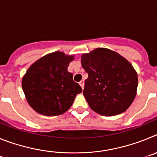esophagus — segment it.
<instances>
[{
    "label": "esophagus",
    "mask_w": 157,
    "mask_h": 157,
    "mask_svg": "<svg viewBox=\"0 0 157 157\" xmlns=\"http://www.w3.org/2000/svg\"><path fill=\"white\" fill-rule=\"evenodd\" d=\"M79 85L80 86H81V87H82V88H84V80H81V81H80L79 82Z\"/></svg>",
    "instance_id": "1"
}]
</instances>
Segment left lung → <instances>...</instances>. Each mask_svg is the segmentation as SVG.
<instances>
[{"instance_id": "left-lung-1", "label": "left lung", "mask_w": 157, "mask_h": 157, "mask_svg": "<svg viewBox=\"0 0 157 157\" xmlns=\"http://www.w3.org/2000/svg\"><path fill=\"white\" fill-rule=\"evenodd\" d=\"M88 73L83 94L90 109L101 116L125 112L137 92L138 75L128 60L109 48H98L82 56Z\"/></svg>"}]
</instances>
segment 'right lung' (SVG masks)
Masks as SVG:
<instances>
[{
    "label": "right lung",
    "mask_w": 157,
    "mask_h": 157,
    "mask_svg": "<svg viewBox=\"0 0 157 157\" xmlns=\"http://www.w3.org/2000/svg\"><path fill=\"white\" fill-rule=\"evenodd\" d=\"M74 56L55 52L37 59L27 71L22 87L34 111L47 116H59L68 110L82 88L73 80L67 67Z\"/></svg>",
    "instance_id": "add662e5"
}]
</instances>
